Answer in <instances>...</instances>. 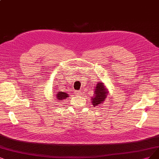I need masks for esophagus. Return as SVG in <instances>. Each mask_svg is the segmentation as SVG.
<instances>
[{
    "label": "esophagus",
    "mask_w": 159,
    "mask_h": 159,
    "mask_svg": "<svg viewBox=\"0 0 159 159\" xmlns=\"http://www.w3.org/2000/svg\"><path fill=\"white\" fill-rule=\"evenodd\" d=\"M75 93L76 95H77V96H80V95H82V92H81L80 91H78V90L75 91Z\"/></svg>",
    "instance_id": "esophagus-1"
}]
</instances>
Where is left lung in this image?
Returning <instances> with one entry per match:
<instances>
[{
	"label": "left lung",
	"instance_id": "1",
	"mask_svg": "<svg viewBox=\"0 0 159 159\" xmlns=\"http://www.w3.org/2000/svg\"><path fill=\"white\" fill-rule=\"evenodd\" d=\"M94 90V94L93 97H92L91 99L93 106L96 107L105 101V98H107L108 92L102 82H99L96 86Z\"/></svg>",
	"mask_w": 159,
	"mask_h": 159
}]
</instances>
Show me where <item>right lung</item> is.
Listing matches in <instances>:
<instances>
[{
  "instance_id": "add662e5",
  "label": "right lung",
  "mask_w": 159,
  "mask_h": 159,
  "mask_svg": "<svg viewBox=\"0 0 159 159\" xmlns=\"http://www.w3.org/2000/svg\"><path fill=\"white\" fill-rule=\"evenodd\" d=\"M56 98L57 100H63L64 99H66L67 98L69 97L68 94L66 92H58L56 93Z\"/></svg>"
}]
</instances>
